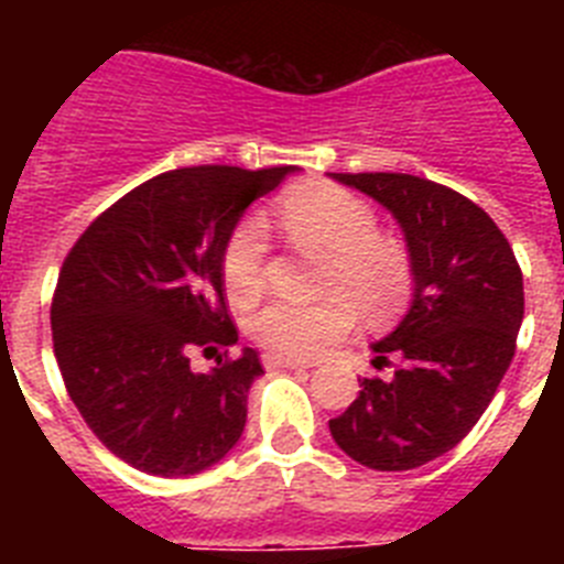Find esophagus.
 Wrapping results in <instances>:
<instances>
[{
  "instance_id": "obj_1",
  "label": "esophagus",
  "mask_w": 564,
  "mask_h": 564,
  "mask_svg": "<svg viewBox=\"0 0 564 564\" xmlns=\"http://www.w3.org/2000/svg\"><path fill=\"white\" fill-rule=\"evenodd\" d=\"M268 370H307L313 367L311 361H299V358H288V356H265L262 358Z\"/></svg>"
}]
</instances>
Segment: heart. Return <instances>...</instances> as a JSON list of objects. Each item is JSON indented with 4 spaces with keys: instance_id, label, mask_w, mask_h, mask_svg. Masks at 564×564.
I'll list each match as a JSON object with an SVG mask.
<instances>
[{
    "instance_id": "heart-1",
    "label": "heart",
    "mask_w": 564,
    "mask_h": 564,
    "mask_svg": "<svg viewBox=\"0 0 564 564\" xmlns=\"http://www.w3.org/2000/svg\"><path fill=\"white\" fill-rule=\"evenodd\" d=\"M288 237L305 251L330 259L325 291L341 293L318 305L268 302L251 316V336L276 356L313 358L352 330L358 311L378 322L406 302L412 262L398 242L378 237V217L356 194L307 183L279 206ZM223 279L234 299L251 302L265 288V226L239 223L223 251ZM348 299L344 300L343 296Z\"/></svg>"
}]
</instances>
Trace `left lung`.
Masks as SVG:
<instances>
[{
    "label": "left lung",
    "instance_id": "8db88e82",
    "mask_svg": "<svg viewBox=\"0 0 564 564\" xmlns=\"http://www.w3.org/2000/svg\"><path fill=\"white\" fill-rule=\"evenodd\" d=\"M395 217L412 262V299L395 330L372 344L392 378L361 392L330 435L376 471H410L455 449L495 398L525 313L522 271L495 220L463 194L415 174H330Z\"/></svg>",
    "mask_w": 564,
    "mask_h": 564
}]
</instances>
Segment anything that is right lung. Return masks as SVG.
Here are the masks:
<instances>
[{
  "instance_id": "obj_1",
  "label": "right lung",
  "mask_w": 564,
  "mask_h": 564,
  "mask_svg": "<svg viewBox=\"0 0 564 564\" xmlns=\"http://www.w3.org/2000/svg\"><path fill=\"white\" fill-rule=\"evenodd\" d=\"M296 166H188L109 206L64 259L50 307L64 387L98 441L138 471L200 475L237 446L257 350L208 372L188 352L237 344L223 251L253 200Z\"/></svg>"
}]
</instances>
